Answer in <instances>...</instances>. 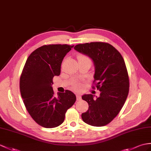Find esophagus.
I'll list each match as a JSON object with an SVG mask.
<instances>
[{
    "mask_svg": "<svg viewBox=\"0 0 151 151\" xmlns=\"http://www.w3.org/2000/svg\"><path fill=\"white\" fill-rule=\"evenodd\" d=\"M76 98H77V100L80 101L81 99V95H79V94H77L76 95Z\"/></svg>",
    "mask_w": 151,
    "mask_h": 151,
    "instance_id": "obj_1",
    "label": "esophagus"
}]
</instances>
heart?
I'll return each mask as SVG.
<instances>
[{"mask_svg": "<svg viewBox=\"0 0 151 151\" xmlns=\"http://www.w3.org/2000/svg\"><path fill=\"white\" fill-rule=\"evenodd\" d=\"M78 59L79 60V59H81V60H90L89 58H88V57L85 56H83V55H80V56L78 57ZM75 88H78V86L76 85L75 86Z\"/></svg>", "mask_w": 151, "mask_h": 151, "instance_id": "1", "label": "heart"}]
</instances>
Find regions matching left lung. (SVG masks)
<instances>
[{
    "instance_id": "1",
    "label": "left lung",
    "mask_w": 151,
    "mask_h": 151,
    "mask_svg": "<svg viewBox=\"0 0 151 151\" xmlns=\"http://www.w3.org/2000/svg\"><path fill=\"white\" fill-rule=\"evenodd\" d=\"M74 49L93 61L94 82L101 91L96 98L91 94L83 95L89 107L82 113V119L91 126H104L118 115L127 97L129 82L126 64L119 51L107 43L78 44Z\"/></svg>"
}]
</instances>
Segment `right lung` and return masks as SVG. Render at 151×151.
Wrapping results in <instances>:
<instances>
[{
	"label": "right lung",
	"mask_w": 151,
	"mask_h": 151,
	"mask_svg": "<svg viewBox=\"0 0 151 151\" xmlns=\"http://www.w3.org/2000/svg\"><path fill=\"white\" fill-rule=\"evenodd\" d=\"M73 46L48 45L29 55L20 76L21 96L29 115L43 127L53 128L63 122L65 113L75 103L71 91L54 95L52 79L60 76L64 57Z\"/></svg>",
	"instance_id": "obj_1"
}]
</instances>
